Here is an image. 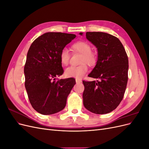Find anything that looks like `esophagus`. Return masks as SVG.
Masks as SVG:
<instances>
[{"mask_svg":"<svg viewBox=\"0 0 149 149\" xmlns=\"http://www.w3.org/2000/svg\"><path fill=\"white\" fill-rule=\"evenodd\" d=\"M76 83H80L82 82V80L80 79H76Z\"/></svg>","mask_w":149,"mask_h":149,"instance_id":"1","label":"esophagus"}]
</instances>
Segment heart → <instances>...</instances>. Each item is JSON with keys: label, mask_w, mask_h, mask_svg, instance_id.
Segmentation results:
<instances>
[{"label": "heart", "mask_w": 149, "mask_h": 149, "mask_svg": "<svg viewBox=\"0 0 149 149\" xmlns=\"http://www.w3.org/2000/svg\"><path fill=\"white\" fill-rule=\"evenodd\" d=\"M72 48L76 52L82 54L80 60L81 64L78 66H71L65 70V75L69 78H81L88 71V66L86 63L90 66H94L97 62V56L91 51L92 47L88 42L79 41L72 45ZM70 55L68 50L66 48H63L60 53V60L62 65H67L69 63ZM86 63L85 64V63Z\"/></svg>", "instance_id": "heart-1"}]
</instances>
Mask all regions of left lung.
<instances>
[{"label":"left lung","mask_w":149,"mask_h":149,"mask_svg":"<svg viewBox=\"0 0 149 149\" xmlns=\"http://www.w3.org/2000/svg\"><path fill=\"white\" fill-rule=\"evenodd\" d=\"M86 36L97 48L98 54L96 65L88 76L100 80L83 81V104L93 113H109L119 105L127 86V53L120 40L113 35L93 31L86 32Z\"/></svg>","instance_id":"8db88e82"}]
</instances>
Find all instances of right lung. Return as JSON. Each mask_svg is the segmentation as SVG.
Masks as SVG:
<instances>
[{
  "instance_id": "add662e5",
  "label": "right lung",
  "mask_w": 149,
  "mask_h": 149,
  "mask_svg": "<svg viewBox=\"0 0 149 149\" xmlns=\"http://www.w3.org/2000/svg\"><path fill=\"white\" fill-rule=\"evenodd\" d=\"M76 35L47 32L31 43L24 66L25 86L33 109L43 115L65 108L68 96L76 84L73 78L56 81L63 70L60 53Z\"/></svg>"
}]
</instances>
